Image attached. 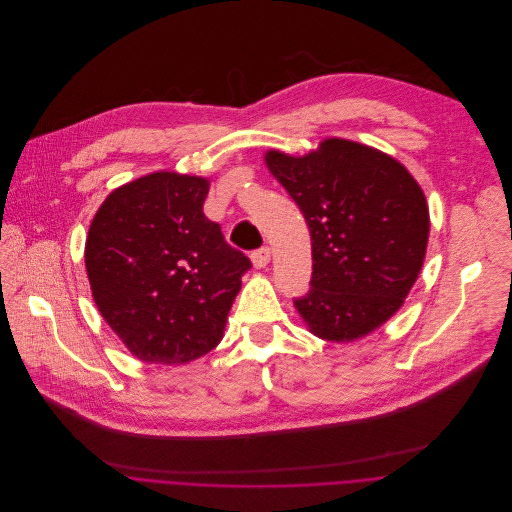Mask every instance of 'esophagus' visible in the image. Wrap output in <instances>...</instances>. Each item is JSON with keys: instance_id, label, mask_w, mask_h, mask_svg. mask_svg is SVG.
<instances>
[{"instance_id": "esophagus-1", "label": "esophagus", "mask_w": 512, "mask_h": 512, "mask_svg": "<svg viewBox=\"0 0 512 512\" xmlns=\"http://www.w3.org/2000/svg\"><path fill=\"white\" fill-rule=\"evenodd\" d=\"M268 262H270V248H260L252 254L254 268H264V266H268Z\"/></svg>"}]
</instances>
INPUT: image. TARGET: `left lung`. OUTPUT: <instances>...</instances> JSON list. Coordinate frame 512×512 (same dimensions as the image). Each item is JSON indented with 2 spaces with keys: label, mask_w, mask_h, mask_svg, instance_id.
Wrapping results in <instances>:
<instances>
[{
  "label": "left lung",
  "mask_w": 512,
  "mask_h": 512,
  "mask_svg": "<svg viewBox=\"0 0 512 512\" xmlns=\"http://www.w3.org/2000/svg\"><path fill=\"white\" fill-rule=\"evenodd\" d=\"M264 161L311 232V290L294 309L319 339H363L401 309L424 266L420 183L391 155L337 137L300 157L270 149Z\"/></svg>",
  "instance_id": "left-lung-1"
}]
</instances>
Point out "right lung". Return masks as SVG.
Instances as JSON below:
<instances>
[{"instance_id":"1","label":"right lung","mask_w":512,"mask_h":512,"mask_svg":"<svg viewBox=\"0 0 512 512\" xmlns=\"http://www.w3.org/2000/svg\"><path fill=\"white\" fill-rule=\"evenodd\" d=\"M210 179L155 171L107 195L84 264L98 313L143 363L183 365L224 337L250 260L203 214Z\"/></svg>"}]
</instances>
